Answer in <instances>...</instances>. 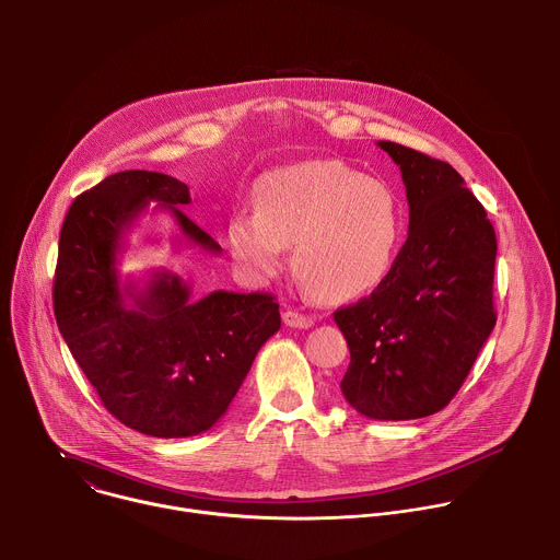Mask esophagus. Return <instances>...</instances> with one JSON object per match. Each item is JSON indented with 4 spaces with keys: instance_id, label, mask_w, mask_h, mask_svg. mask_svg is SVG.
I'll use <instances>...</instances> for the list:
<instances>
[{
    "instance_id": "obj_1",
    "label": "esophagus",
    "mask_w": 560,
    "mask_h": 560,
    "mask_svg": "<svg viewBox=\"0 0 560 560\" xmlns=\"http://www.w3.org/2000/svg\"><path fill=\"white\" fill-rule=\"evenodd\" d=\"M283 324H285L288 328L305 330V328H312L314 318L307 316V314H301V312H296V310H285V312H283Z\"/></svg>"
}]
</instances>
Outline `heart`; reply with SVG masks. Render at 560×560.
<instances>
[{"label": "heart", "mask_w": 560, "mask_h": 560, "mask_svg": "<svg viewBox=\"0 0 560 560\" xmlns=\"http://www.w3.org/2000/svg\"><path fill=\"white\" fill-rule=\"evenodd\" d=\"M225 236L253 279L279 275L292 246L296 279L318 299L343 303L392 270L404 203L385 182L337 159H316L266 175L255 188V212H236Z\"/></svg>", "instance_id": "b5f03b06"}]
</instances>
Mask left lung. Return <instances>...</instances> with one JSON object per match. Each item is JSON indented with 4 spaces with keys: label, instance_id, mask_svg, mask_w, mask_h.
I'll list each match as a JSON object with an SVG mask.
<instances>
[{
    "label": "left lung",
    "instance_id": "obj_1",
    "mask_svg": "<svg viewBox=\"0 0 560 560\" xmlns=\"http://www.w3.org/2000/svg\"><path fill=\"white\" fill-rule=\"evenodd\" d=\"M401 168L408 242L387 277L335 312L350 348L346 401L374 421L443 410L494 330L497 234L486 208L445 162L378 141Z\"/></svg>",
    "mask_w": 560,
    "mask_h": 560
}]
</instances>
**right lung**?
I'll return each instance as SVG.
<instances>
[{
	"mask_svg": "<svg viewBox=\"0 0 560 560\" xmlns=\"http://www.w3.org/2000/svg\"><path fill=\"white\" fill-rule=\"evenodd\" d=\"M154 201L177 242L212 255L221 246L182 212L188 186L148 171H124L79 195L61 225L52 305L59 332L124 425L156 439L210 430L242 387L261 346L281 328L279 303L266 292L192 288L171 270L143 281L119 275L128 232Z\"/></svg>",
	"mask_w": 560,
	"mask_h": 560,
	"instance_id": "1",
	"label": "right lung"
}]
</instances>
